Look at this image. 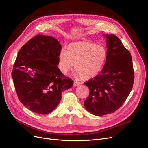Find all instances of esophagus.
Masks as SVG:
<instances>
[{
  "mask_svg": "<svg viewBox=\"0 0 148 148\" xmlns=\"http://www.w3.org/2000/svg\"><path fill=\"white\" fill-rule=\"evenodd\" d=\"M80 83H79V82H75V81L74 82V86H78L79 85H80Z\"/></svg>",
  "mask_w": 148,
  "mask_h": 148,
  "instance_id": "obj_1",
  "label": "esophagus"
}]
</instances>
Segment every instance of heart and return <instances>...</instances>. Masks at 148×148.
Here are the masks:
<instances>
[{"instance_id":"obj_1","label":"heart","mask_w":148,"mask_h":148,"mask_svg":"<svg viewBox=\"0 0 148 148\" xmlns=\"http://www.w3.org/2000/svg\"><path fill=\"white\" fill-rule=\"evenodd\" d=\"M107 51L103 45L88 41L69 44L66 50H62L59 56V68L66 74L74 66L75 75L84 80L96 77L103 68Z\"/></svg>"}]
</instances>
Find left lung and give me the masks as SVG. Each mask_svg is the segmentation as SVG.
<instances>
[{"mask_svg":"<svg viewBox=\"0 0 148 148\" xmlns=\"http://www.w3.org/2000/svg\"><path fill=\"white\" fill-rule=\"evenodd\" d=\"M106 38L107 57L101 73L84 84L90 90L84 106L96 116L117 110L128 98L133 86L134 72L130 52L113 34Z\"/></svg>","mask_w":148,"mask_h":148,"instance_id":"8db88e82","label":"left lung"}]
</instances>
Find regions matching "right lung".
Listing matches in <instances>:
<instances>
[{"label": "right lung", "instance_id": "1", "mask_svg": "<svg viewBox=\"0 0 148 148\" xmlns=\"http://www.w3.org/2000/svg\"><path fill=\"white\" fill-rule=\"evenodd\" d=\"M61 45L53 36L38 35L18 51L12 77L20 101L30 111L47 114L55 109L62 92L74 82L58 67Z\"/></svg>", "mask_w": 148, "mask_h": 148}]
</instances>
